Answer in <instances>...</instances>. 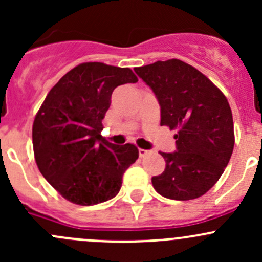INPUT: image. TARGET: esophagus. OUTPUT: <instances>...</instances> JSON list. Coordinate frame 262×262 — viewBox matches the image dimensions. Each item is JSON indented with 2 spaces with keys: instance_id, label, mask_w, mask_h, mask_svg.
I'll list each match as a JSON object with an SVG mask.
<instances>
[{
  "instance_id": "obj_1",
  "label": "esophagus",
  "mask_w": 262,
  "mask_h": 262,
  "mask_svg": "<svg viewBox=\"0 0 262 262\" xmlns=\"http://www.w3.org/2000/svg\"><path fill=\"white\" fill-rule=\"evenodd\" d=\"M139 156H141V157H144V156H147L148 153L150 152V150H147V149H143V148H139Z\"/></svg>"
}]
</instances>
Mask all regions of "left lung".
<instances>
[{
	"mask_svg": "<svg viewBox=\"0 0 262 262\" xmlns=\"http://www.w3.org/2000/svg\"><path fill=\"white\" fill-rule=\"evenodd\" d=\"M134 71L160 102L161 125L178 130V150L161 152L166 168L153 176V187L173 200L202 196L219 180L233 152L228 100L207 76L180 59L157 60Z\"/></svg>",
	"mask_w": 262,
	"mask_h": 262,
	"instance_id": "1",
	"label": "left lung"
}]
</instances>
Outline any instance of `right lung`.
I'll list each match as a JSON object with an SVG mask.
<instances>
[{
	"label": "right lung",
	"mask_w": 262,
	"mask_h": 262,
	"mask_svg": "<svg viewBox=\"0 0 262 262\" xmlns=\"http://www.w3.org/2000/svg\"><path fill=\"white\" fill-rule=\"evenodd\" d=\"M138 81L130 68L100 62L76 66L53 86L36 113L33 148L46 180L73 204L95 205L119 192L138 148L101 136L115 87Z\"/></svg>",
	"instance_id": "obj_1"
}]
</instances>
